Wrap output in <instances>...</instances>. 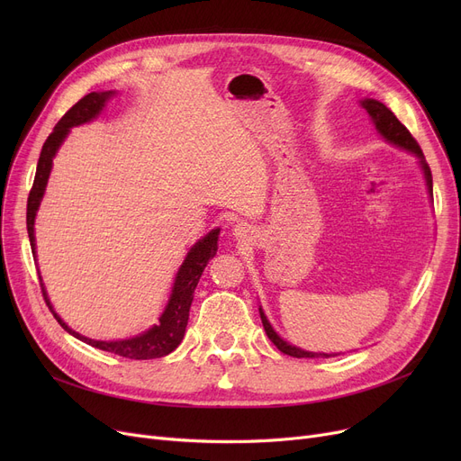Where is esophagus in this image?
Instances as JSON below:
<instances>
[{"label":"esophagus","mask_w":461,"mask_h":461,"mask_svg":"<svg viewBox=\"0 0 461 461\" xmlns=\"http://www.w3.org/2000/svg\"><path fill=\"white\" fill-rule=\"evenodd\" d=\"M235 235H237V237H243V235H245V228H243V224L235 226Z\"/></svg>","instance_id":"obj_1"}]
</instances>
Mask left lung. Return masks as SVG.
<instances>
[{
	"instance_id": "1",
	"label": "left lung",
	"mask_w": 461,
	"mask_h": 461,
	"mask_svg": "<svg viewBox=\"0 0 461 461\" xmlns=\"http://www.w3.org/2000/svg\"><path fill=\"white\" fill-rule=\"evenodd\" d=\"M360 104L366 108V112H368L370 117L374 119L375 129L381 132L383 138H386L391 143L398 145V148H402V149H407V151H411V153H415V155L420 158V164H422V169H424V177H426V183H428V190H429V194H431V192H433V190H431V169H429V166H428V162H426V158H424V153H422V149H420L419 141L413 138V134H411V132L407 131L405 125L400 123L398 117H396L389 108H386L383 103L374 101V99H365ZM259 316H261L263 329H265V332H267V336H269V340H271L282 353H285V355H289V357H297V358H320V357H321V358H329V357H334V353H332V355H330V353H312V351H304V349H301V348H295V346H292V344L284 342L282 338L273 330L271 323L267 321V318H265V313L261 312V308H259Z\"/></svg>"
}]
</instances>
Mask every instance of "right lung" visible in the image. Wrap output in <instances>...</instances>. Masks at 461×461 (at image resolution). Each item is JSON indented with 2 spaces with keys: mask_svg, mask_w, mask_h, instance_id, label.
Returning <instances> with one entry per match:
<instances>
[{
  "mask_svg": "<svg viewBox=\"0 0 461 461\" xmlns=\"http://www.w3.org/2000/svg\"><path fill=\"white\" fill-rule=\"evenodd\" d=\"M113 95V91H104V93H89L86 95L84 99H80L75 106H72L59 121L58 125L54 127V131L50 132V136L46 138L42 151L37 162V172H35V179H33V186L30 190L28 196V212H26V224H28V235H30V243H32V252L35 254V235H33V224H35V214L41 203V198L46 188V181L48 176H50L52 169V158L56 155V151L59 149L61 141L65 140V136L68 134L70 127H77L82 123H87L93 117L99 115V112L103 110L104 103ZM218 235H221V230H212L211 233H207L202 240H198L196 245L192 247V250L188 252L186 259L183 261L181 269L176 276V284L172 289V297H169V303L164 310V313L158 320V325H155L153 329H149L148 332H143L136 338H129V340H117V342H99V340H89V338L75 332L72 329H68L59 318L58 313L52 310L50 301L46 299L44 287H42V295L44 301L48 304V308L52 310L54 318L58 320V323L70 332L72 336L80 338L82 342L103 349L119 357L125 358H134V360H148V358H158L164 357L167 353H172L183 340L185 336V329L188 323V312H190V304L194 299V289H196L200 276L205 269V265L211 258H214L216 250H218ZM42 285V284H41Z\"/></svg>",
  "mask_w": 461,
  "mask_h": 461,
  "instance_id": "add662e5",
  "label": "right lung"
}]
</instances>
